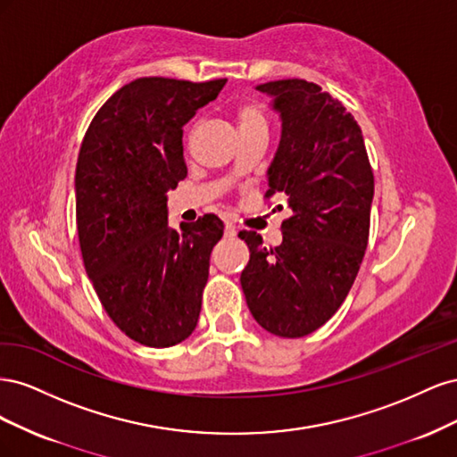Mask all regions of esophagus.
Masks as SVG:
<instances>
[{"mask_svg": "<svg viewBox=\"0 0 457 457\" xmlns=\"http://www.w3.org/2000/svg\"><path fill=\"white\" fill-rule=\"evenodd\" d=\"M225 237H227V238H234V237H237V228H234L230 223L225 225Z\"/></svg>", "mask_w": 457, "mask_h": 457, "instance_id": "1", "label": "esophagus"}]
</instances>
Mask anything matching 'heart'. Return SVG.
I'll use <instances>...</instances> for the list:
<instances>
[{
	"label": "heart",
	"instance_id": "heart-1",
	"mask_svg": "<svg viewBox=\"0 0 457 457\" xmlns=\"http://www.w3.org/2000/svg\"><path fill=\"white\" fill-rule=\"evenodd\" d=\"M237 121L240 131L247 129H257V128H267V118L265 110H262L261 103L255 99L244 101L237 110Z\"/></svg>",
	"mask_w": 457,
	"mask_h": 457
}]
</instances>
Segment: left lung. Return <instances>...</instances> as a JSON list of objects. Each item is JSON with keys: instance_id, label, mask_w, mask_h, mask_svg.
<instances>
[{"instance_id": "left-lung-1", "label": "left lung", "mask_w": 457, "mask_h": 457, "mask_svg": "<svg viewBox=\"0 0 457 457\" xmlns=\"http://www.w3.org/2000/svg\"><path fill=\"white\" fill-rule=\"evenodd\" d=\"M257 89L282 120L265 198L280 195L292 215L276 247L238 234L250 247L240 282L257 324L294 339L324 326L349 294L368 245L373 173L358 123L320 86L294 78Z\"/></svg>"}]
</instances>
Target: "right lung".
Here are the masks:
<instances>
[{"instance_id": "obj_1", "label": "right lung", "mask_w": 457, "mask_h": 457, "mask_svg": "<svg viewBox=\"0 0 457 457\" xmlns=\"http://www.w3.org/2000/svg\"><path fill=\"white\" fill-rule=\"evenodd\" d=\"M227 79L139 78L99 108L76 165V225L104 311L133 341L163 349L198 324L223 220L168 227V196L187 177L183 126Z\"/></svg>"}]
</instances>
